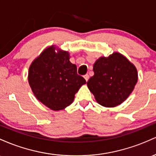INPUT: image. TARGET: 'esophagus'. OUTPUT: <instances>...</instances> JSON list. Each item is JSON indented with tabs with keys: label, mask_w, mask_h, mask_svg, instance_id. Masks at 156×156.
Listing matches in <instances>:
<instances>
[{
	"label": "esophagus",
	"mask_w": 156,
	"mask_h": 156,
	"mask_svg": "<svg viewBox=\"0 0 156 156\" xmlns=\"http://www.w3.org/2000/svg\"><path fill=\"white\" fill-rule=\"evenodd\" d=\"M84 78H85V80H86V81H87L89 79V75L88 74H85V76H84Z\"/></svg>",
	"instance_id": "obj_1"
}]
</instances>
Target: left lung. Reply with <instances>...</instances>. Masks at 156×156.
<instances>
[{
  "label": "left lung",
  "instance_id": "8db88e82",
  "mask_svg": "<svg viewBox=\"0 0 156 156\" xmlns=\"http://www.w3.org/2000/svg\"><path fill=\"white\" fill-rule=\"evenodd\" d=\"M93 71L94 75L87 81V87L96 101L106 108H113L125 101L138 81L136 66L119 52L99 57Z\"/></svg>",
  "mask_w": 156,
  "mask_h": 156
}]
</instances>
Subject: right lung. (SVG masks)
<instances>
[{"mask_svg":"<svg viewBox=\"0 0 156 156\" xmlns=\"http://www.w3.org/2000/svg\"><path fill=\"white\" fill-rule=\"evenodd\" d=\"M69 59V51L53 45L34 59L29 69L28 80L34 95L55 111L69 106L76 93L86 83Z\"/></svg>","mask_w":156,"mask_h":156,"instance_id":"right-lung-1","label":"right lung"}]
</instances>
